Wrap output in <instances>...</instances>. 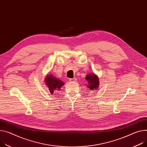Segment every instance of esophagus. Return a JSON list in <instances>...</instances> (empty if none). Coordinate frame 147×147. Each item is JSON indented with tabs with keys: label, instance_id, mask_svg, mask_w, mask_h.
Segmentation results:
<instances>
[{
	"label": "esophagus",
	"instance_id": "34e87169",
	"mask_svg": "<svg viewBox=\"0 0 147 147\" xmlns=\"http://www.w3.org/2000/svg\"><path fill=\"white\" fill-rule=\"evenodd\" d=\"M76 81V78H71L69 79V81L70 82H75Z\"/></svg>",
	"mask_w": 147,
	"mask_h": 147
}]
</instances>
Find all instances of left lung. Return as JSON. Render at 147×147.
I'll return each mask as SVG.
<instances>
[{
  "instance_id": "1",
  "label": "left lung",
  "mask_w": 147,
  "mask_h": 147,
  "mask_svg": "<svg viewBox=\"0 0 147 147\" xmlns=\"http://www.w3.org/2000/svg\"><path fill=\"white\" fill-rule=\"evenodd\" d=\"M86 80L88 81V85L87 88L91 90H95L99 87V79L98 76L94 74H90L86 76Z\"/></svg>"
}]
</instances>
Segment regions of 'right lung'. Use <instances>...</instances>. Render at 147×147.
Instances as JSON below:
<instances>
[{"label": "right lung", "mask_w": 147, "mask_h": 147, "mask_svg": "<svg viewBox=\"0 0 147 147\" xmlns=\"http://www.w3.org/2000/svg\"><path fill=\"white\" fill-rule=\"evenodd\" d=\"M45 81L51 94L55 91H57V90L59 91L61 89L60 88L64 85V83L62 81L53 76L52 74L47 75L45 78Z\"/></svg>", "instance_id": "1"}]
</instances>
